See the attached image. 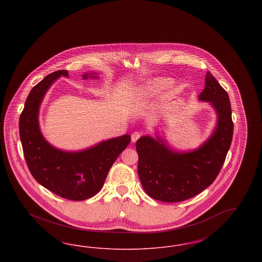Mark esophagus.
I'll return each instance as SVG.
<instances>
[{"label":"esophagus","instance_id":"esophagus-1","mask_svg":"<svg viewBox=\"0 0 262 262\" xmlns=\"http://www.w3.org/2000/svg\"><path fill=\"white\" fill-rule=\"evenodd\" d=\"M140 137H141V134H140V133L135 132V133L132 135V141H133V142H137V139Z\"/></svg>","mask_w":262,"mask_h":262}]
</instances>
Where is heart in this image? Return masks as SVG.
<instances>
[{"label": "heart", "instance_id": "b5f03b06", "mask_svg": "<svg viewBox=\"0 0 262 262\" xmlns=\"http://www.w3.org/2000/svg\"><path fill=\"white\" fill-rule=\"evenodd\" d=\"M168 84V81L164 78H155L147 81L142 88V95L146 98L156 96L163 88Z\"/></svg>", "mask_w": 262, "mask_h": 262}]
</instances>
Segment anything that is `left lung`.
<instances>
[{
	"label": "left lung",
	"instance_id": "1",
	"mask_svg": "<svg viewBox=\"0 0 262 262\" xmlns=\"http://www.w3.org/2000/svg\"><path fill=\"white\" fill-rule=\"evenodd\" d=\"M199 98L210 102L217 114L213 134L200 148L176 152L160 137L149 136L137 141L138 177L146 193L154 200L180 202L195 196L211 185L224 164L234 132L228 93L207 72Z\"/></svg>",
	"mask_w": 262,
	"mask_h": 262
}]
</instances>
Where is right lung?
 <instances>
[{"label": "right lung", "instance_id": "1", "mask_svg": "<svg viewBox=\"0 0 262 262\" xmlns=\"http://www.w3.org/2000/svg\"><path fill=\"white\" fill-rule=\"evenodd\" d=\"M61 75V70L45 76L31 89L19 117V137L27 167L38 183L66 200H88L94 196L118 156L130 142L124 135L101 141L88 149L68 152L57 149L42 136L38 124L41 102L52 83ZM96 78V74H84L83 79Z\"/></svg>", "mask_w": 262, "mask_h": 262}]
</instances>
